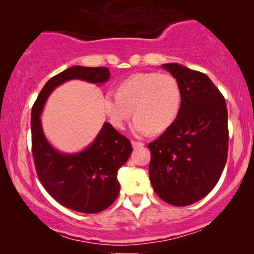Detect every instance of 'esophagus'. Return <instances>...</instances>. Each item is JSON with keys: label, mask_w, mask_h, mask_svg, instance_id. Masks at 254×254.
Here are the masks:
<instances>
[{"label": "esophagus", "mask_w": 254, "mask_h": 254, "mask_svg": "<svg viewBox=\"0 0 254 254\" xmlns=\"http://www.w3.org/2000/svg\"><path fill=\"white\" fill-rule=\"evenodd\" d=\"M131 145H133L134 149H137V148H141L143 147V143H141V142H136V141H131Z\"/></svg>", "instance_id": "obj_1"}]
</instances>
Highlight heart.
I'll use <instances>...</instances> for the list:
<instances>
[{
  "label": "heart",
  "mask_w": 254,
  "mask_h": 254,
  "mask_svg": "<svg viewBox=\"0 0 254 254\" xmlns=\"http://www.w3.org/2000/svg\"><path fill=\"white\" fill-rule=\"evenodd\" d=\"M182 100V89L172 75L138 72L124 79L117 93L107 92L103 106L110 123L119 129L134 113L131 129L144 136L168 129L179 116Z\"/></svg>",
  "instance_id": "obj_1"
}]
</instances>
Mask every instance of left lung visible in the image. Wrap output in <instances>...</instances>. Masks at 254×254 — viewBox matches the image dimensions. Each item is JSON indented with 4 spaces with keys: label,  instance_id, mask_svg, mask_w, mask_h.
<instances>
[{
    "label": "left lung",
    "instance_id": "1",
    "mask_svg": "<svg viewBox=\"0 0 254 254\" xmlns=\"http://www.w3.org/2000/svg\"><path fill=\"white\" fill-rule=\"evenodd\" d=\"M182 89L175 123L148 145L152 189L165 202L189 206L216 185L228 157V111L224 97L203 72L165 64Z\"/></svg>",
    "mask_w": 254,
    "mask_h": 254
}]
</instances>
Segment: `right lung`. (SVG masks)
I'll return each instance as SVG.
<instances>
[{"label": "right lung", "instance_id": "1", "mask_svg": "<svg viewBox=\"0 0 254 254\" xmlns=\"http://www.w3.org/2000/svg\"><path fill=\"white\" fill-rule=\"evenodd\" d=\"M110 76L106 67L72 65L44 85L31 112L32 154L38 177L52 197L79 213H99L117 199L120 190L118 171L133 151L130 141L112 125L104 123L92 143L82 151L61 152L45 136L40 117L48 97L64 82L79 79L100 85Z\"/></svg>", "mask_w": 254, "mask_h": 254}]
</instances>
